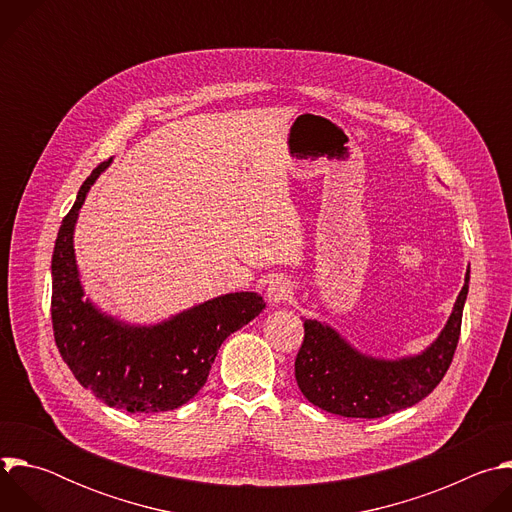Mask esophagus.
I'll return each mask as SVG.
<instances>
[{
  "instance_id": "1",
  "label": "esophagus",
  "mask_w": 512,
  "mask_h": 512,
  "mask_svg": "<svg viewBox=\"0 0 512 512\" xmlns=\"http://www.w3.org/2000/svg\"><path fill=\"white\" fill-rule=\"evenodd\" d=\"M291 296H294V287H291L289 279L285 277H273L267 285V300L271 304H285L291 300Z\"/></svg>"
}]
</instances>
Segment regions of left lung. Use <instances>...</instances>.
Returning <instances> with one entry per match:
<instances>
[{"label": "left lung", "instance_id": "obj_1", "mask_svg": "<svg viewBox=\"0 0 512 512\" xmlns=\"http://www.w3.org/2000/svg\"><path fill=\"white\" fill-rule=\"evenodd\" d=\"M470 267L442 334L421 354L383 360L354 350L334 328L304 320V342L296 356V381L316 407L342 415L375 419L425 399L448 373L462 328Z\"/></svg>", "mask_w": 512, "mask_h": 512}]
</instances>
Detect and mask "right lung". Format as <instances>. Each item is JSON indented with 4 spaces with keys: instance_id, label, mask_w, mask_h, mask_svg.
<instances>
[{
    "instance_id": "1",
    "label": "right lung",
    "mask_w": 512,
    "mask_h": 512,
    "mask_svg": "<svg viewBox=\"0 0 512 512\" xmlns=\"http://www.w3.org/2000/svg\"><path fill=\"white\" fill-rule=\"evenodd\" d=\"M111 160L83 182L52 253V330L75 379L103 403L129 413L172 411L206 383L221 344L265 308L253 291L218 296L156 326H129L83 300L72 233L87 192Z\"/></svg>"
}]
</instances>
